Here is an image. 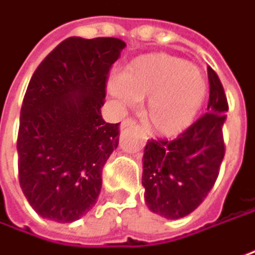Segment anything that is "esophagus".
<instances>
[{
	"label": "esophagus",
	"mask_w": 255,
	"mask_h": 255,
	"mask_svg": "<svg viewBox=\"0 0 255 255\" xmlns=\"http://www.w3.org/2000/svg\"><path fill=\"white\" fill-rule=\"evenodd\" d=\"M132 126H135V121L134 120H131V118H128L126 121H123L121 123V129H124V128L127 127H132Z\"/></svg>",
	"instance_id": "obj_1"
}]
</instances>
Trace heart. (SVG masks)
<instances>
[{
	"mask_svg": "<svg viewBox=\"0 0 255 255\" xmlns=\"http://www.w3.org/2000/svg\"><path fill=\"white\" fill-rule=\"evenodd\" d=\"M106 87L124 106L149 99L146 123L162 137H175L191 127L209 92L207 80L197 67L165 52L134 58L123 74L108 79Z\"/></svg>",
	"mask_w": 255,
	"mask_h": 255,
	"instance_id": "obj_1",
	"label": "heart"
}]
</instances>
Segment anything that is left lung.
I'll return each instance as SVG.
<instances>
[{"label":"left lung","instance_id":"left-lung-1","mask_svg":"<svg viewBox=\"0 0 255 255\" xmlns=\"http://www.w3.org/2000/svg\"><path fill=\"white\" fill-rule=\"evenodd\" d=\"M207 114L175 140H149L143 154L144 201L150 212L179 219L194 212L212 190L223 156L228 101L218 74L209 67Z\"/></svg>","mask_w":255,"mask_h":255}]
</instances>
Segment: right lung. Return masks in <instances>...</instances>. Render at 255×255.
Listing matches in <instances>:
<instances>
[{
	"label": "right lung",
	"mask_w": 255,
	"mask_h": 255,
	"mask_svg": "<svg viewBox=\"0 0 255 255\" xmlns=\"http://www.w3.org/2000/svg\"><path fill=\"white\" fill-rule=\"evenodd\" d=\"M124 48L117 37L71 36L30 79L20 111L18 179L43 219L70 223L98 201L104 165L120 140V123H105L101 108Z\"/></svg>",
	"instance_id": "1"
}]
</instances>
